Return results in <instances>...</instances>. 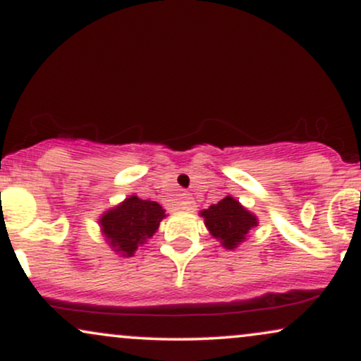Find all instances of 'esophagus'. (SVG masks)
Instances as JSON below:
<instances>
[{
    "label": "esophagus",
    "mask_w": 361,
    "mask_h": 361,
    "mask_svg": "<svg viewBox=\"0 0 361 361\" xmlns=\"http://www.w3.org/2000/svg\"><path fill=\"white\" fill-rule=\"evenodd\" d=\"M180 209H181V210H193V209H195V202H193L192 195H188V193L181 195Z\"/></svg>",
    "instance_id": "obj_1"
}]
</instances>
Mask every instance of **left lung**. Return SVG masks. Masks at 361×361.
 I'll return each instance as SVG.
<instances>
[{
	"instance_id": "8db88e82",
	"label": "left lung",
	"mask_w": 361,
	"mask_h": 361,
	"mask_svg": "<svg viewBox=\"0 0 361 361\" xmlns=\"http://www.w3.org/2000/svg\"><path fill=\"white\" fill-rule=\"evenodd\" d=\"M202 215L210 234L227 250H234L239 243H243L251 227L258 224L255 215L247 212L233 197H226L219 204L210 205Z\"/></svg>"
}]
</instances>
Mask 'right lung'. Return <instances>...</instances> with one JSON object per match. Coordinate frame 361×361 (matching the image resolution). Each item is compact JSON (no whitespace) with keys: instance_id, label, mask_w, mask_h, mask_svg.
Listing matches in <instances>:
<instances>
[{"instance_id":"1","label":"right lung","mask_w":361,"mask_h":361,"mask_svg":"<svg viewBox=\"0 0 361 361\" xmlns=\"http://www.w3.org/2000/svg\"><path fill=\"white\" fill-rule=\"evenodd\" d=\"M164 210L157 202L140 200L132 195L118 207L102 215V231L115 251L132 256L140 244L156 233Z\"/></svg>"}]
</instances>
